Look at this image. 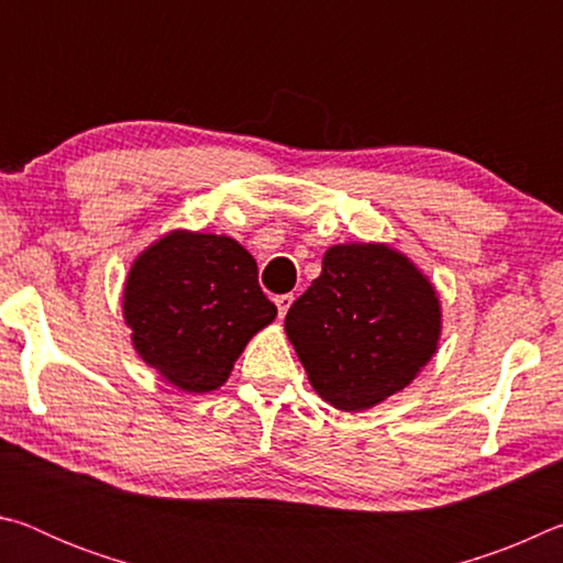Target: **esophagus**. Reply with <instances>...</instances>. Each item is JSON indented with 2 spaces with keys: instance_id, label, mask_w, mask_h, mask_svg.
<instances>
[{
  "instance_id": "34e87169",
  "label": "esophagus",
  "mask_w": 563,
  "mask_h": 563,
  "mask_svg": "<svg viewBox=\"0 0 563 563\" xmlns=\"http://www.w3.org/2000/svg\"><path fill=\"white\" fill-rule=\"evenodd\" d=\"M292 300H295L292 292H283V295H278V298H275V305H278V316H280V318H285V312L290 310Z\"/></svg>"
}]
</instances>
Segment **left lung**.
<instances>
[{"instance_id": "1", "label": "left lung", "mask_w": 563, "mask_h": 563, "mask_svg": "<svg viewBox=\"0 0 563 563\" xmlns=\"http://www.w3.org/2000/svg\"><path fill=\"white\" fill-rule=\"evenodd\" d=\"M285 332L316 393L360 412L407 387L430 362L440 300L393 247L335 245L322 258L320 278L290 305Z\"/></svg>"}]
</instances>
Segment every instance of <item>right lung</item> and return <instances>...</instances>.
Returning a JSON list of instances; mask_svg holds the SVG:
<instances>
[{"instance_id": "obj_1", "label": "right lung", "mask_w": 563, "mask_h": 563, "mask_svg": "<svg viewBox=\"0 0 563 563\" xmlns=\"http://www.w3.org/2000/svg\"><path fill=\"white\" fill-rule=\"evenodd\" d=\"M278 316L258 265L225 235L174 231L139 255L123 292L133 347L184 393H211Z\"/></svg>"}]
</instances>
